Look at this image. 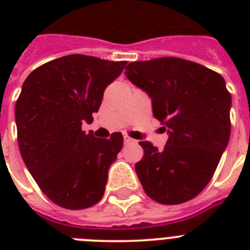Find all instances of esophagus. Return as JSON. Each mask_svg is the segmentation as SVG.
<instances>
[{"instance_id":"obj_1","label":"esophagus","mask_w":250,"mask_h":250,"mask_svg":"<svg viewBox=\"0 0 250 250\" xmlns=\"http://www.w3.org/2000/svg\"><path fill=\"white\" fill-rule=\"evenodd\" d=\"M123 139H125V144H132V143H135V140H133V139H131L129 136H127V135H125V136H123Z\"/></svg>"}]
</instances>
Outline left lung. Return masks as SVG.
<instances>
[{
  "label": "left lung",
  "mask_w": 250,
  "mask_h": 250,
  "mask_svg": "<svg viewBox=\"0 0 250 250\" xmlns=\"http://www.w3.org/2000/svg\"><path fill=\"white\" fill-rule=\"evenodd\" d=\"M125 76L152 100L168 139L162 150L140 141L135 166L145 193L165 205L196 197L213 178L231 133V94L219 74L190 61L165 57L131 62Z\"/></svg>",
  "instance_id": "left-lung-1"
}]
</instances>
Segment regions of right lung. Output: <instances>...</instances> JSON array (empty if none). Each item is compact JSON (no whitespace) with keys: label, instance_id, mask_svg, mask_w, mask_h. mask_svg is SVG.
I'll use <instances>...</instances> for the list:
<instances>
[{"label":"right lung","instance_id":"1","mask_svg":"<svg viewBox=\"0 0 250 250\" xmlns=\"http://www.w3.org/2000/svg\"><path fill=\"white\" fill-rule=\"evenodd\" d=\"M125 61L70 54L33 70L15 104L21 158L54 204L79 210L104 196L107 172L123 146V135L94 137L92 123L104 90L121 75Z\"/></svg>","mask_w":250,"mask_h":250}]
</instances>
